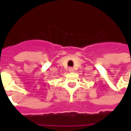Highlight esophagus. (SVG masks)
Instances as JSON below:
<instances>
[{"label": "esophagus", "instance_id": "obj_1", "mask_svg": "<svg viewBox=\"0 0 131 131\" xmlns=\"http://www.w3.org/2000/svg\"><path fill=\"white\" fill-rule=\"evenodd\" d=\"M69 72H73V71H74V69L71 68V67H69Z\"/></svg>", "mask_w": 131, "mask_h": 131}]
</instances>
